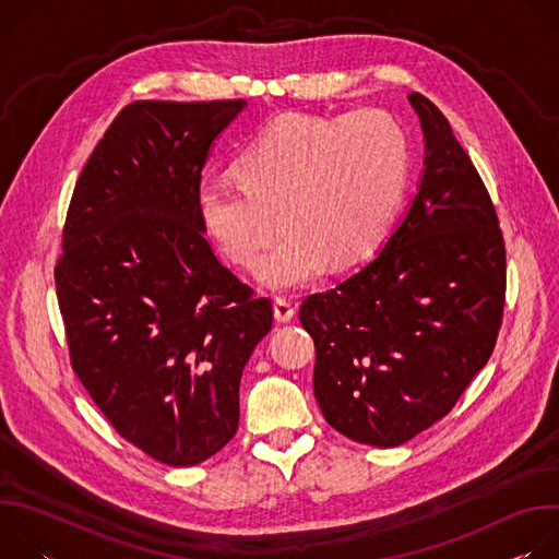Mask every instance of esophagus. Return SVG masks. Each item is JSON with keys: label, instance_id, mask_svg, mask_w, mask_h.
<instances>
[{"label": "esophagus", "instance_id": "obj_1", "mask_svg": "<svg viewBox=\"0 0 559 559\" xmlns=\"http://www.w3.org/2000/svg\"><path fill=\"white\" fill-rule=\"evenodd\" d=\"M294 313H296V307L289 300H285V298L274 300V318L278 323H289Z\"/></svg>", "mask_w": 559, "mask_h": 559}]
</instances>
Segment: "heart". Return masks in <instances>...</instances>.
I'll return each instance as SVG.
<instances>
[{
  "mask_svg": "<svg viewBox=\"0 0 559 559\" xmlns=\"http://www.w3.org/2000/svg\"><path fill=\"white\" fill-rule=\"evenodd\" d=\"M236 177L199 183V214L221 252L250 267L270 238L283 236L257 265L274 289L321 278L371 252L403 201L409 145L403 128L378 110L281 115L236 156Z\"/></svg>",
  "mask_w": 559,
  "mask_h": 559,
  "instance_id": "1",
  "label": "heart"
}]
</instances>
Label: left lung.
Returning a JSON list of instances; mask_svg holds the SVG:
<instances>
[{"label":"left lung","mask_w":559,"mask_h":559,"mask_svg":"<svg viewBox=\"0 0 559 559\" xmlns=\"http://www.w3.org/2000/svg\"><path fill=\"white\" fill-rule=\"evenodd\" d=\"M425 134L418 192L378 257L300 305L313 393L343 436L397 447L444 418L502 325L507 252L491 197L447 117L409 95Z\"/></svg>","instance_id":"1"}]
</instances>
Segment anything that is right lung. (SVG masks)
Listing matches in <instances>:
<instances>
[{
    "mask_svg": "<svg viewBox=\"0 0 559 559\" xmlns=\"http://www.w3.org/2000/svg\"><path fill=\"white\" fill-rule=\"evenodd\" d=\"M246 99L134 102L74 186L55 267L70 362L121 438L170 466L221 451L270 298L212 252L197 190Z\"/></svg>",
    "mask_w": 559,
    "mask_h": 559,
    "instance_id": "1",
    "label": "right lung"
}]
</instances>
